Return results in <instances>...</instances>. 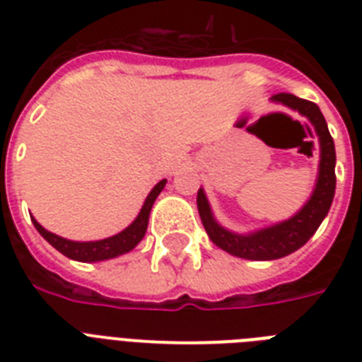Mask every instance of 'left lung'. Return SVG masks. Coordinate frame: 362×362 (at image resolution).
<instances>
[{
  "instance_id": "8db88e82",
  "label": "left lung",
  "mask_w": 362,
  "mask_h": 362,
  "mask_svg": "<svg viewBox=\"0 0 362 362\" xmlns=\"http://www.w3.org/2000/svg\"><path fill=\"white\" fill-rule=\"evenodd\" d=\"M270 101L278 105H286L289 109L297 110L298 115L308 118L310 124L314 125L315 133L320 136V170H317V180L310 199L297 214L291 216L289 220H284L274 226L263 227L257 231L233 233L220 226L216 221L212 209L204 189L201 187L197 192V209L201 221H203L204 231L209 233L210 240L216 246L221 247L223 252L231 253L235 257L250 259V261H272V259L286 257L289 253L297 252L298 247L304 246L310 237L317 231L321 221L329 214L334 189H337V175H334V165H337V152H334V141H332L327 122L321 115L320 107L312 101L300 99L293 93H274Z\"/></svg>"
}]
</instances>
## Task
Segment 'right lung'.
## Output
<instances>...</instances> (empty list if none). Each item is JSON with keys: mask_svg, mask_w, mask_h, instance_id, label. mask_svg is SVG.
I'll return each mask as SVG.
<instances>
[{"mask_svg": "<svg viewBox=\"0 0 362 362\" xmlns=\"http://www.w3.org/2000/svg\"><path fill=\"white\" fill-rule=\"evenodd\" d=\"M165 184H167V180H161L153 186V189L148 193L146 201L142 204L141 212H139V216H136L135 221H133L129 227H125L124 231L115 235V237L103 238V240H67V238L58 237V235L47 231L35 218H31V221H33V226H35L37 231L41 233V237L45 238L48 244H52L59 253H64L65 257L75 259V261H81V263L107 261V259L118 257V255H124V253L131 252V250L144 238V233H146L148 227V218H150V210H152L153 203H156V199H158V195L165 187Z\"/></svg>", "mask_w": 362, "mask_h": 362, "instance_id": "add662e5", "label": "right lung"}]
</instances>
